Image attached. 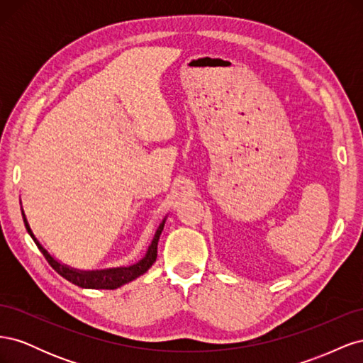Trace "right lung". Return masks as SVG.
<instances>
[{"mask_svg":"<svg viewBox=\"0 0 363 363\" xmlns=\"http://www.w3.org/2000/svg\"><path fill=\"white\" fill-rule=\"evenodd\" d=\"M21 212H23L24 224H26V228H27L28 235L31 236L33 240H35V244L40 250L43 257H45L47 262L52 267V269L57 271L63 279H67L68 281L77 284V286L87 288V289H116L119 286H123V284L138 279L144 272H147L150 269V267L152 265V263L156 262V257H157V242H159V238L162 235V230L164 227V219H163L162 224L157 228L156 235H155V239H152L151 245L148 247V251H147L145 257L142 259V260H139L136 265H131L128 268L103 269V271H77V269H72V268H69L67 265H62L60 262H57L56 259L51 257L48 255V251L39 244V240L35 238V235H33L31 228H30V225L27 223V218L24 215V211H21Z\"/></svg>","mask_w":363,"mask_h":363,"instance_id":"obj_1","label":"right lung"}]
</instances>
